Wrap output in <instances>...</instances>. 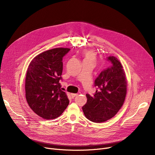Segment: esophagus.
Listing matches in <instances>:
<instances>
[{
  "label": "esophagus",
  "mask_w": 155,
  "mask_h": 155,
  "mask_svg": "<svg viewBox=\"0 0 155 155\" xmlns=\"http://www.w3.org/2000/svg\"><path fill=\"white\" fill-rule=\"evenodd\" d=\"M77 95H78V94H71V97L72 98H74L75 97H76Z\"/></svg>",
  "instance_id": "1"
}]
</instances>
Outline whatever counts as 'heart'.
I'll list each match as a JSON object with an SVG mask.
<instances>
[{
	"mask_svg": "<svg viewBox=\"0 0 155 155\" xmlns=\"http://www.w3.org/2000/svg\"><path fill=\"white\" fill-rule=\"evenodd\" d=\"M84 60H89L93 62L95 61L96 60V55L95 53L91 50H85L84 53Z\"/></svg>",
	"mask_w": 155,
	"mask_h": 155,
	"instance_id": "obj_1",
	"label": "heart"
}]
</instances>
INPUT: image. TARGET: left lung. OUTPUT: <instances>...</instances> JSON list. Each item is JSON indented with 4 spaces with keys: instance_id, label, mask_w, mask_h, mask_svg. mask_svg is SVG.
Wrapping results in <instances>:
<instances>
[{
    "instance_id": "left-lung-1",
    "label": "left lung",
    "mask_w": 155,
    "mask_h": 155,
    "mask_svg": "<svg viewBox=\"0 0 155 155\" xmlns=\"http://www.w3.org/2000/svg\"><path fill=\"white\" fill-rule=\"evenodd\" d=\"M112 65L101 72L94 82V95L86 94L87 101L82 107L85 116L94 123L107 121L114 116L124 104L127 82L125 72L119 60L107 57Z\"/></svg>"
}]
</instances>
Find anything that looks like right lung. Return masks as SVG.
Listing matches in <instances>:
<instances>
[{"label":"right lung","mask_w":155,"mask_h":155,"mask_svg":"<svg viewBox=\"0 0 155 155\" xmlns=\"http://www.w3.org/2000/svg\"><path fill=\"white\" fill-rule=\"evenodd\" d=\"M70 50L57 48L37 55L27 71L26 99L31 109L45 119L61 116L69 104L68 97L61 91L63 58Z\"/></svg>","instance_id":"add662e5"}]
</instances>
